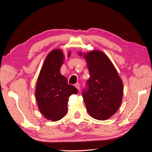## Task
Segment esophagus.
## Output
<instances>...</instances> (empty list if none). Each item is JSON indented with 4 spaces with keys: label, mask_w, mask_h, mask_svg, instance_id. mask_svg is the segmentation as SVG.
Returning <instances> with one entry per match:
<instances>
[{
    "label": "esophagus",
    "mask_w": 152,
    "mask_h": 152,
    "mask_svg": "<svg viewBox=\"0 0 152 152\" xmlns=\"http://www.w3.org/2000/svg\"><path fill=\"white\" fill-rule=\"evenodd\" d=\"M75 87L76 88L79 90V91H80V84L79 83H77V84H75Z\"/></svg>",
    "instance_id": "1"
}]
</instances>
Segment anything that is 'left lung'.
Listing matches in <instances>:
<instances>
[{
	"instance_id": "left-lung-1",
	"label": "left lung",
	"mask_w": 152,
	"mask_h": 152,
	"mask_svg": "<svg viewBox=\"0 0 152 152\" xmlns=\"http://www.w3.org/2000/svg\"><path fill=\"white\" fill-rule=\"evenodd\" d=\"M90 78L82 91L90 115L97 120H107L120 107L123 84L109 58L102 52L93 50L84 56Z\"/></svg>"
}]
</instances>
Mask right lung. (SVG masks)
Instances as JSON below:
<instances>
[{"label":"right lung","mask_w":152,"mask_h":152,"mask_svg":"<svg viewBox=\"0 0 152 152\" xmlns=\"http://www.w3.org/2000/svg\"><path fill=\"white\" fill-rule=\"evenodd\" d=\"M63 62L61 50L50 52L45 58L36 86L35 96L40 111L52 121L60 120L65 115L69 96L78 93L76 87L68 84L66 78L60 74Z\"/></svg>","instance_id":"add662e5"}]
</instances>
